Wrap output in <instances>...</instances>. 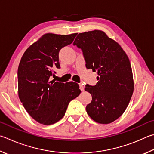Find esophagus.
<instances>
[{"label": "esophagus", "instance_id": "obj_1", "mask_svg": "<svg viewBox=\"0 0 154 154\" xmlns=\"http://www.w3.org/2000/svg\"><path fill=\"white\" fill-rule=\"evenodd\" d=\"M79 88L81 89V91H84V86H83L82 83H79Z\"/></svg>", "mask_w": 154, "mask_h": 154}]
</instances>
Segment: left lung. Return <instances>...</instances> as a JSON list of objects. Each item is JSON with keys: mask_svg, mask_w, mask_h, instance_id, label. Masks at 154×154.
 Listing matches in <instances>:
<instances>
[{"mask_svg": "<svg viewBox=\"0 0 154 154\" xmlns=\"http://www.w3.org/2000/svg\"><path fill=\"white\" fill-rule=\"evenodd\" d=\"M73 45L82 50L86 68L98 75L96 85H85L92 96L87 113L98 123H111L124 113L133 93L129 59L120 44L101 30L79 33Z\"/></svg>", "mask_w": 154, "mask_h": 154, "instance_id": "1", "label": "left lung"}]
</instances>
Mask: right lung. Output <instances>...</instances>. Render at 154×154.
Wrapping results in <instances>:
<instances>
[{"label": "right lung", "mask_w": 154, "mask_h": 154, "mask_svg": "<svg viewBox=\"0 0 154 154\" xmlns=\"http://www.w3.org/2000/svg\"><path fill=\"white\" fill-rule=\"evenodd\" d=\"M77 34L46 33L22 56L17 71L19 97L29 115L40 124L60 121L69 102L81 93L77 83L51 80L53 67H60V50L71 44Z\"/></svg>", "instance_id": "right-lung-1"}]
</instances>
